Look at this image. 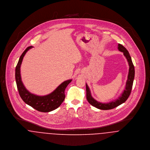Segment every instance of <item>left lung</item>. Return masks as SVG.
Instances as JSON below:
<instances>
[{
    "label": "left lung",
    "instance_id": "left-lung-1",
    "mask_svg": "<svg viewBox=\"0 0 150 150\" xmlns=\"http://www.w3.org/2000/svg\"><path fill=\"white\" fill-rule=\"evenodd\" d=\"M118 50L120 52H123L124 55L127 59L128 62V64L129 66V72L128 75V79L126 82L125 88L121 96L118 98V99L114 100H112L108 103H101L97 100L94 99L91 96V92L90 88L87 84L86 83V98L92 106L101 110H109L112 109L117 106L120 105L121 104L125 102L127 100L129 96L131 94V90L132 88L133 80L134 78V68L133 66V63L131 59V57L127 50L121 44H118Z\"/></svg>",
    "mask_w": 150,
    "mask_h": 150
}]
</instances>
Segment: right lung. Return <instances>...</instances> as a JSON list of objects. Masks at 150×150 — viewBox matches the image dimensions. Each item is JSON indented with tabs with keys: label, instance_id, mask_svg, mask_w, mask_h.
Returning a JSON list of instances; mask_svg holds the SVG:
<instances>
[{
	"label": "right lung",
	"instance_id": "add662e5",
	"mask_svg": "<svg viewBox=\"0 0 150 150\" xmlns=\"http://www.w3.org/2000/svg\"><path fill=\"white\" fill-rule=\"evenodd\" d=\"M33 47H28L19 57L16 68V80L19 96L28 105L41 112H50L59 108L65 99V89L68 84L72 81L69 79L60 84L52 93L44 96H38L30 93L26 90L22 82L20 68L24 56L28 50Z\"/></svg>",
	"mask_w": 150,
	"mask_h": 150
}]
</instances>
